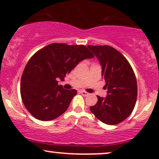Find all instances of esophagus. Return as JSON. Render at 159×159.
<instances>
[{
	"label": "esophagus",
	"mask_w": 159,
	"mask_h": 159,
	"mask_svg": "<svg viewBox=\"0 0 159 159\" xmlns=\"http://www.w3.org/2000/svg\"><path fill=\"white\" fill-rule=\"evenodd\" d=\"M80 93H81L84 96H89V95H90V93H88L85 92V91H83V90L81 91V92H80Z\"/></svg>",
	"instance_id": "34e87169"
}]
</instances>
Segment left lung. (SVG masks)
I'll return each mask as SVG.
<instances>
[{
  "instance_id": "obj_1",
  "label": "left lung",
  "mask_w": 159,
  "mask_h": 159,
  "mask_svg": "<svg viewBox=\"0 0 159 159\" xmlns=\"http://www.w3.org/2000/svg\"><path fill=\"white\" fill-rule=\"evenodd\" d=\"M102 66L106 97L97 96L98 102L90 106L96 118L107 125H116L132 114L137 100L138 87L134 71L121 53L108 46L87 45Z\"/></svg>"
}]
</instances>
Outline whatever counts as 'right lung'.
<instances>
[{
  "label": "right lung",
  "mask_w": 159,
  "mask_h": 159,
  "mask_svg": "<svg viewBox=\"0 0 159 159\" xmlns=\"http://www.w3.org/2000/svg\"><path fill=\"white\" fill-rule=\"evenodd\" d=\"M83 45L52 43L40 49L27 63L21 79V96L27 110L36 119H56L68 108L76 90L58 85L84 59L93 57Z\"/></svg>",
  "instance_id": "1"
}]
</instances>
